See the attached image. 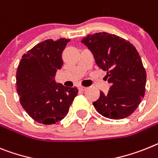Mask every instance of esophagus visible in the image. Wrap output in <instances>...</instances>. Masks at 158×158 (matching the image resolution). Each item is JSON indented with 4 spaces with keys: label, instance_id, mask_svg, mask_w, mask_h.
<instances>
[{
    "label": "esophagus",
    "instance_id": "1",
    "mask_svg": "<svg viewBox=\"0 0 158 158\" xmlns=\"http://www.w3.org/2000/svg\"><path fill=\"white\" fill-rule=\"evenodd\" d=\"M79 89L81 90V91H85V90L87 89V88L84 87V86H79Z\"/></svg>",
    "mask_w": 158,
    "mask_h": 158
}]
</instances>
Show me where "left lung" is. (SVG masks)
<instances>
[{
    "mask_svg": "<svg viewBox=\"0 0 158 158\" xmlns=\"http://www.w3.org/2000/svg\"><path fill=\"white\" fill-rule=\"evenodd\" d=\"M81 42L92 52L98 67L111 84L108 94L100 92L93 103L103 117L113 120L131 115L145 96L146 72L141 56L131 43L108 33L88 35Z\"/></svg>",
    "mask_w": 158,
    "mask_h": 158,
    "instance_id": "left-lung-1",
    "label": "left lung"
}]
</instances>
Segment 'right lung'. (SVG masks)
<instances>
[{"label": "right lung", "mask_w": 158, "mask_h": 158, "mask_svg": "<svg viewBox=\"0 0 158 158\" xmlns=\"http://www.w3.org/2000/svg\"><path fill=\"white\" fill-rule=\"evenodd\" d=\"M69 39H48L22 56L17 70V90L26 113L38 123L61 121L77 95V87L56 84V70L63 64L62 52Z\"/></svg>", "instance_id": "add662e5"}]
</instances>
